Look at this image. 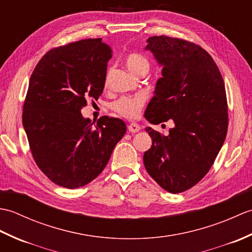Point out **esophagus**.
I'll return each mask as SVG.
<instances>
[{"instance_id":"34e87169","label":"esophagus","mask_w":252,"mask_h":252,"mask_svg":"<svg viewBox=\"0 0 252 252\" xmlns=\"http://www.w3.org/2000/svg\"><path fill=\"white\" fill-rule=\"evenodd\" d=\"M127 130H129V132H131V133H136L141 130V126H138L136 122H132L129 126H127Z\"/></svg>"}]
</instances>
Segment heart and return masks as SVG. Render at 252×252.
<instances>
[{
	"mask_svg": "<svg viewBox=\"0 0 252 252\" xmlns=\"http://www.w3.org/2000/svg\"><path fill=\"white\" fill-rule=\"evenodd\" d=\"M126 63L127 69L134 74H140L142 71H145L149 69V61L147 58L138 54V53H132L126 57ZM108 81V74H107L105 83ZM146 97L143 94H136L132 96H122L119 99L111 104L112 110H115L117 114L123 116L129 119H133L140 115L141 109L145 105Z\"/></svg>",
	"mask_w": 252,
	"mask_h": 252,
	"instance_id": "1",
	"label": "heart"
}]
</instances>
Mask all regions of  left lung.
Listing matches in <instances>:
<instances>
[{"mask_svg":"<svg viewBox=\"0 0 252 252\" xmlns=\"http://www.w3.org/2000/svg\"><path fill=\"white\" fill-rule=\"evenodd\" d=\"M145 50L162 66L145 118L153 125L171 119L174 126L167 136L146 127L153 145L143 161L163 189L178 194L208 173L225 141V85L212 57L195 43L156 35L148 37Z\"/></svg>","mask_w":252,"mask_h":252,"instance_id":"1","label":"left lung"}]
</instances>
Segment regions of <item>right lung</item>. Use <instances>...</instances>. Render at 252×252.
<instances>
[{
  "label": "right lung",
  "instance_id": "add662e5",
  "mask_svg": "<svg viewBox=\"0 0 252 252\" xmlns=\"http://www.w3.org/2000/svg\"><path fill=\"white\" fill-rule=\"evenodd\" d=\"M111 49L101 39L80 40L49 51L29 81L23 125L37 167L53 183L78 189L97 178L126 134L121 119L96 126L83 118L88 98L103 93Z\"/></svg>",
  "mask_w": 252,
  "mask_h": 252
}]
</instances>
